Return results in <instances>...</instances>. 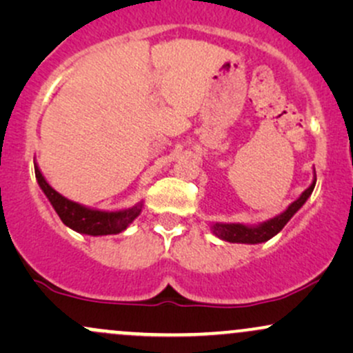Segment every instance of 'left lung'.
Masks as SVG:
<instances>
[{
	"label": "left lung",
	"instance_id": "1",
	"mask_svg": "<svg viewBox=\"0 0 353 353\" xmlns=\"http://www.w3.org/2000/svg\"><path fill=\"white\" fill-rule=\"evenodd\" d=\"M314 188H315V182H312L310 188L303 190L302 196L295 202H292L285 212H282L281 216L270 219V221L264 222V224L257 225V228H249V225H242V224H214L212 232L216 234L217 237H221L222 241L239 242V244H259V242L269 241V239H272L275 234L281 232L283 225L290 221V217H292L303 204H305V201L309 199V196L312 194V190H314Z\"/></svg>",
	"mask_w": 353,
	"mask_h": 353
}]
</instances>
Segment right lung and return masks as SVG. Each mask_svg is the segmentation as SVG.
<instances>
[{"label": "right lung", "mask_w": 353, "mask_h": 353, "mask_svg": "<svg viewBox=\"0 0 353 353\" xmlns=\"http://www.w3.org/2000/svg\"><path fill=\"white\" fill-rule=\"evenodd\" d=\"M36 179H38L39 188L46 194V197L54 208L61 221L71 228L72 230L81 234H89V236H108V234H119L131 224L134 219L139 216L143 204H137L128 210H119V212H104V210H92L83 205L76 204L61 194L44 181L43 174L39 172L38 165H34Z\"/></svg>", "instance_id": "add662e5"}]
</instances>
